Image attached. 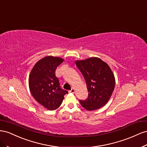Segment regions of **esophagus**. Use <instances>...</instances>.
Returning <instances> with one entry per match:
<instances>
[{
	"mask_svg": "<svg viewBox=\"0 0 147 147\" xmlns=\"http://www.w3.org/2000/svg\"><path fill=\"white\" fill-rule=\"evenodd\" d=\"M69 92H71V93H74V87L71 88V90H69Z\"/></svg>",
	"mask_w": 147,
	"mask_h": 147,
	"instance_id": "obj_1",
	"label": "esophagus"
}]
</instances>
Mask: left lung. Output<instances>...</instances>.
<instances>
[{"label":"left lung","mask_w":147,"mask_h":147,"mask_svg":"<svg viewBox=\"0 0 147 147\" xmlns=\"http://www.w3.org/2000/svg\"><path fill=\"white\" fill-rule=\"evenodd\" d=\"M84 78L88 98L79 102L88 111L98 110L110 100L115 87V78L107 63L97 57L75 61Z\"/></svg>","instance_id":"1"}]
</instances>
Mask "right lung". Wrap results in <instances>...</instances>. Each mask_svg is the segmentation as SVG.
I'll return each mask as SVG.
<instances>
[{
	"label": "right lung",
	"instance_id": "right-lung-1",
	"mask_svg": "<svg viewBox=\"0 0 147 147\" xmlns=\"http://www.w3.org/2000/svg\"><path fill=\"white\" fill-rule=\"evenodd\" d=\"M64 60L61 58L47 56L37 61L29 78V87L33 97L41 105L49 110L59 107L68 92L60 86L55 71Z\"/></svg>",
	"mask_w": 147,
	"mask_h": 147
}]
</instances>
